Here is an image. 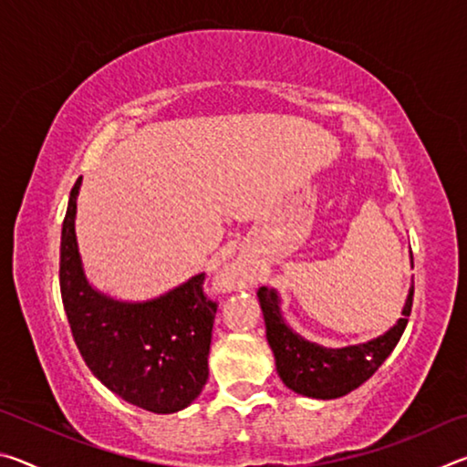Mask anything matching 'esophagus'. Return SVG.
I'll return each mask as SVG.
<instances>
[{"label": "esophagus", "instance_id": "1", "mask_svg": "<svg viewBox=\"0 0 467 467\" xmlns=\"http://www.w3.org/2000/svg\"><path fill=\"white\" fill-rule=\"evenodd\" d=\"M236 282H239V280H236V275L231 274V272H224V274L218 275V286L220 288H234Z\"/></svg>", "mask_w": 467, "mask_h": 467}]
</instances>
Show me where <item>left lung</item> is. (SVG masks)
<instances>
[{"mask_svg": "<svg viewBox=\"0 0 467 467\" xmlns=\"http://www.w3.org/2000/svg\"><path fill=\"white\" fill-rule=\"evenodd\" d=\"M265 319V336L275 357V367L284 385L292 391L309 395L317 400L339 398L357 389L375 375L391 350L398 346L401 334L412 313L414 286L410 288L404 311L398 326H393L385 336L370 339L360 346H348L339 350H329L317 344L306 342L284 323L280 313V300L274 290L262 286L257 290Z\"/></svg>", "mask_w": 467, "mask_h": 467, "instance_id": "8db88e82", "label": "left lung"}]
</instances>
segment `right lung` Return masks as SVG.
Here are the masks:
<instances>
[{
  "mask_svg": "<svg viewBox=\"0 0 467 467\" xmlns=\"http://www.w3.org/2000/svg\"><path fill=\"white\" fill-rule=\"evenodd\" d=\"M80 179L69 193L59 247V288L74 342L92 375L119 398L154 414L179 412L208 381L216 300L205 296L203 274L138 305L94 290L74 231Z\"/></svg>",
  "mask_w": 467,
  "mask_h": 467,
  "instance_id": "1",
  "label": "right lung"
}]
</instances>
